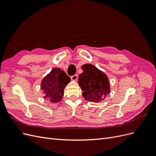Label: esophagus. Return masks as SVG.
<instances>
[{
  "instance_id": "esophagus-1",
  "label": "esophagus",
  "mask_w": 156,
  "mask_h": 156,
  "mask_svg": "<svg viewBox=\"0 0 156 156\" xmlns=\"http://www.w3.org/2000/svg\"><path fill=\"white\" fill-rule=\"evenodd\" d=\"M77 79H78V75H73V76L71 77V79H72V81H77Z\"/></svg>"
}]
</instances>
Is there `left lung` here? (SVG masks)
<instances>
[{"label": "left lung", "instance_id": "left-lung-1", "mask_svg": "<svg viewBox=\"0 0 156 156\" xmlns=\"http://www.w3.org/2000/svg\"><path fill=\"white\" fill-rule=\"evenodd\" d=\"M81 68L83 72L79 75L78 84L84 100L91 102L104 100L111 92L107 75L91 64H83Z\"/></svg>", "mask_w": 156, "mask_h": 156}]
</instances>
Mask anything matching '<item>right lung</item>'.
Masks as SVG:
<instances>
[{"label": "right lung", "mask_w": 156, "mask_h": 156, "mask_svg": "<svg viewBox=\"0 0 156 156\" xmlns=\"http://www.w3.org/2000/svg\"><path fill=\"white\" fill-rule=\"evenodd\" d=\"M70 81V77L64 71L59 68H54L41 82L44 98L53 103L60 101L64 96V88Z\"/></svg>", "instance_id": "1"}]
</instances>
